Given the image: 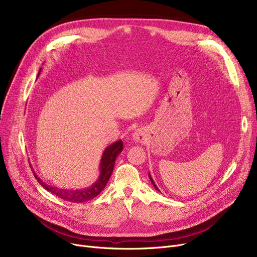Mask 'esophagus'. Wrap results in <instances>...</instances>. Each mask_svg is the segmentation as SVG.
Returning <instances> with one entry per match:
<instances>
[{"label": "esophagus", "instance_id": "34e87169", "mask_svg": "<svg viewBox=\"0 0 257 257\" xmlns=\"http://www.w3.org/2000/svg\"><path fill=\"white\" fill-rule=\"evenodd\" d=\"M145 139L144 136V132L141 129H138L137 131H134V133L132 134V141L136 142V143H142Z\"/></svg>", "mask_w": 257, "mask_h": 257}]
</instances>
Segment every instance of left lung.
Masks as SVG:
<instances>
[{"mask_svg":"<svg viewBox=\"0 0 257 257\" xmlns=\"http://www.w3.org/2000/svg\"><path fill=\"white\" fill-rule=\"evenodd\" d=\"M149 178H150V181H151V183H152V185L155 187V190L156 191H158L159 192V188L156 186V184H155V182H154V180H153V178H152V176H151V174L149 173Z\"/></svg>","mask_w":257,"mask_h":257,"instance_id":"left-lung-1","label":"left lung"}]
</instances>
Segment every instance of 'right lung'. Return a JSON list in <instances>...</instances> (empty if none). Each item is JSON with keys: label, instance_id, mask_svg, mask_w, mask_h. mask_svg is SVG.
I'll list each match as a JSON object with an SVG mask.
<instances>
[{"label": "right lung", "instance_id": "add662e5", "mask_svg": "<svg viewBox=\"0 0 257 257\" xmlns=\"http://www.w3.org/2000/svg\"><path fill=\"white\" fill-rule=\"evenodd\" d=\"M40 72H42V69L39 70L38 75L40 74ZM121 151H123V142L121 141H117L111 144L110 146H108L104 150L100 160V175L98 179L90 186L86 188H82V190H65V188L53 186L40 179L34 171H33V174L35 178L37 179L38 183L48 192L52 193L53 195H55L58 198H61L65 201L72 202V203H82V202L96 198L104 190V187L106 186L108 180H109L112 174L115 159Z\"/></svg>", "mask_w": 257, "mask_h": 257}]
</instances>
